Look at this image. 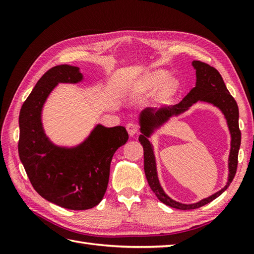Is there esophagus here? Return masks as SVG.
<instances>
[{
  "mask_svg": "<svg viewBox=\"0 0 254 254\" xmlns=\"http://www.w3.org/2000/svg\"><path fill=\"white\" fill-rule=\"evenodd\" d=\"M127 130L131 136H134L138 132V127L135 123H128L127 126Z\"/></svg>",
  "mask_w": 254,
  "mask_h": 254,
  "instance_id": "obj_1",
  "label": "esophagus"
}]
</instances>
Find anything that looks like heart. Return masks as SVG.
<instances>
[{"mask_svg":"<svg viewBox=\"0 0 254 254\" xmlns=\"http://www.w3.org/2000/svg\"><path fill=\"white\" fill-rule=\"evenodd\" d=\"M181 83L178 78H171V73L168 69L159 68L145 74L127 89V94L133 97L152 94L159 90L158 100L166 102L179 93Z\"/></svg>","mask_w":254,"mask_h":254,"instance_id":"heart-1","label":"heart"}]
</instances>
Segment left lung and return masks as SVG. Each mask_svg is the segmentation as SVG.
I'll return each mask as SVG.
<instances>
[{
  "instance_id": "obj_1",
  "label": "left lung",
  "mask_w": 254,
  "mask_h": 254,
  "mask_svg": "<svg viewBox=\"0 0 254 254\" xmlns=\"http://www.w3.org/2000/svg\"><path fill=\"white\" fill-rule=\"evenodd\" d=\"M192 65L195 69L196 83L195 87H193L185 98L179 104L164 107L160 109H154V108H146L144 109L138 117L139 130L142 134L138 137L144 149V171L148 185L158 197L160 202L168 205L170 207L177 209H194L204 206L213 199L218 197L226 189L229 187L231 181L237 171V165H238V153L241 143V132L239 130V110L237 102L234 97L230 95L227 87L223 80L222 75L219 74L216 68L208 65V64L201 61H193ZM197 101L207 102L208 103L217 106L222 111L231 132L232 142H231V153L229 159V181L226 186L218 192L214 193L206 199L192 204H183L177 202L169 198L164 193L161 188L158 179L157 167H155V159L153 154V148L149 137L152 133L164 124L168 122L172 116H177L181 113L190 109V107Z\"/></svg>"
}]
</instances>
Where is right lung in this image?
I'll list each match as a JSON object with an SVG mask.
<instances>
[{
	"mask_svg": "<svg viewBox=\"0 0 254 254\" xmlns=\"http://www.w3.org/2000/svg\"><path fill=\"white\" fill-rule=\"evenodd\" d=\"M83 79L77 66L62 64L50 68L19 112L18 154L32 187L47 201L74 210L93 208L101 202L113 154L128 139L124 127L101 124L76 146H59L47 136L42 109L48 97L58 84H77Z\"/></svg>",
	"mask_w": 254,
	"mask_h": 254,
	"instance_id": "obj_1",
	"label": "right lung"
}]
</instances>
